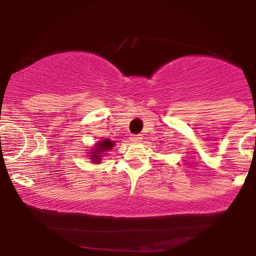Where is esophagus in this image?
Masks as SVG:
<instances>
[{"label": "esophagus", "mask_w": 256, "mask_h": 256, "mask_svg": "<svg viewBox=\"0 0 256 256\" xmlns=\"http://www.w3.org/2000/svg\"><path fill=\"white\" fill-rule=\"evenodd\" d=\"M142 140L141 135H132L130 136V141L132 142H140Z\"/></svg>", "instance_id": "34e87169"}]
</instances>
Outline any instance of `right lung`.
Segmentation results:
<instances>
[{"mask_svg": "<svg viewBox=\"0 0 256 256\" xmlns=\"http://www.w3.org/2000/svg\"><path fill=\"white\" fill-rule=\"evenodd\" d=\"M114 146V142L110 141V140H102V141L98 143V144L96 146V148H94V150H92V155H90V158H92V162L93 163H98L100 162V155L101 152H106V150H110Z\"/></svg>", "mask_w": 256, "mask_h": 256, "instance_id": "obj_1", "label": "right lung"}]
</instances>
